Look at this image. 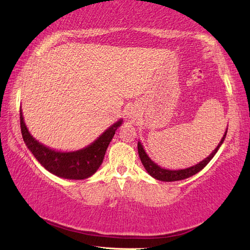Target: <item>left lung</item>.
Wrapping results in <instances>:
<instances>
[{"instance_id": "left-lung-1", "label": "left lung", "mask_w": 250, "mask_h": 250, "mask_svg": "<svg viewBox=\"0 0 250 250\" xmlns=\"http://www.w3.org/2000/svg\"><path fill=\"white\" fill-rule=\"evenodd\" d=\"M227 132H228V128L225 132L224 137H222L220 143L218 144V146L216 147V149L211 152L208 157L205 158L204 160H202L198 164H195V166L184 168V169H167V168H163L161 167H159L158 164H156L149 157L147 156V153L145 152L144 148H143L141 142L137 143V150H139V156H140L143 166H144L145 169L148 172V174L150 175V176H152L153 178H156L158 180H162V182H177V180H182V179H186L188 177L193 176L194 174L199 173L201 169H203L207 166V164H208V162L216 155V152L218 151L219 147L222 145V143H224V141L226 139V135H227Z\"/></svg>"}]
</instances>
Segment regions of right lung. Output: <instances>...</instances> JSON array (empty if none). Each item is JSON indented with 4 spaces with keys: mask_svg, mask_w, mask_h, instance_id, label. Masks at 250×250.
<instances>
[{
    "mask_svg": "<svg viewBox=\"0 0 250 250\" xmlns=\"http://www.w3.org/2000/svg\"><path fill=\"white\" fill-rule=\"evenodd\" d=\"M121 125L122 119L117 121L83 149L62 152L44 146L30 134L20 109V128L26 147L47 171L65 179H84L92 176L102 164L106 149L113 140L116 130Z\"/></svg>",
    "mask_w": 250,
    "mask_h": 250,
    "instance_id": "add662e5",
    "label": "right lung"
}]
</instances>
